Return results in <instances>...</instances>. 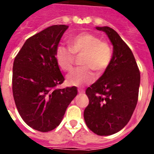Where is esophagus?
<instances>
[{
  "mask_svg": "<svg viewBox=\"0 0 154 154\" xmlns=\"http://www.w3.org/2000/svg\"><path fill=\"white\" fill-rule=\"evenodd\" d=\"M78 92H79V93H84V92H85V91L82 89H78Z\"/></svg>",
  "mask_w": 154,
  "mask_h": 154,
  "instance_id": "34e87169",
  "label": "esophagus"
}]
</instances>
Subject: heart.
<instances>
[{
    "instance_id": "heart-1",
    "label": "heart",
    "mask_w": 154,
    "mask_h": 154,
    "mask_svg": "<svg viewBox=\"0 0 154 154\" xmlns=\"http://www.w3.org/2000/svg\"><path fill=\"white\" fill-rule=\"evenodd\" d=\"M69 48L63 45L57 47L55 59L58 66L64 72H69L72 69L75 56L80 55H82L81 65H83L68 75L66 82L69 85L91 83L96 78L94 73L101 76L112 62L110 45L90 32H81L72 36L69 39Z\"/></svg>"
}]
</instances>
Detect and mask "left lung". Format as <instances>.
<instances>
[{
	"instance_id": "1",
	"label": "left lung",
	"mask_w": 154,
	"mask_h": 154,
	"mask_svg": "<svg viewBox=\"0 0 154 154\" xmlns=\"http://www.w3.org/2000/svg\"><path fill=\"white\" fill-rule=\"evenodd\" d=\"M113 45L111 64L85 93L89 99L84 111L86 126L99 136L112 135L128 123L138 101L140 73L129 46L109 27H96Z\"/></svg>"
}]
</instances>
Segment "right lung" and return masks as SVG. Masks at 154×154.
<instances>
[{
	"label": "right lung",
	"mask_w": 154,
	"mask_h": 154,
	"mask_svg": "<svg viewBox=\"0 0 154 154\" xmlns=\"http://www.w3.org/2000/svg\"><path fill=\"white\" fill-rule=\"evenodd\" d=\"M68 28L52 25L30 37L14 61L12 91L16 107L23 120L38 131H51L60 124L77 95L75 86L56 89L65 79L55 51Z\"/></svg>",
	"instance_id": "right-lung-1"
}]
</instances>
